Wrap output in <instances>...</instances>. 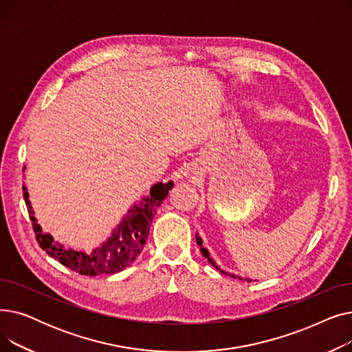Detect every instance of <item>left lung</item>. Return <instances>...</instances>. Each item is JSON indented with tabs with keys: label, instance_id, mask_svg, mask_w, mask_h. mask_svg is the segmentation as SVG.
I'll list each match as a JSON object with an SVG mask.
<instances>
[{
	"label": "left lung",
	"instance_id": "8db88e82",
	"mask_svg": "<svg viewBox=\"0 0 352 352\" xmlns=\"http://www.w3.org/2000/svg\"><path fill=\"white\" fill-rule=\"evenodd\" d=\"M197 244H198V245L201 247V252H202V255H204V256L207 258V260H208V261L211 263V265H214V267H215V268H217L218 271H221V272H223V274H227V275L232 276V278H238V280H243V278H241V276H235L234 274H228V272H226V271H223V270H219V268H218V265H217V264L214 263V260H212V258L210 256V252H208V250H206L204 247H202V239H201V238H199L198 235H197ZM247 281H251V280H248V278H247Z\"/></svg>",
	"mask_w": 352,
	"mask_h": 352
}]
</instances>
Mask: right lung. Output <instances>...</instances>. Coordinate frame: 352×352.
<instances>
[{
    "mask_svg": "<svg viewBox=\"0 0 352 352\" xmlns=\"http://www.w3.org/2000/svg\"><path fill=\"white\" fill-rule=\"evenodd\" d=\"M173 187L174 184L171 181L166 184H155L150 191V195L144 197L138 204L128 211V215L124 217L122 223L114 231L113 236H109L102 247L96 248L91 254L64 250L63 247L55 245L52 243V236L43 234L41 227L35 223L25 186H23V192L38 245L54 260H57L69 270L81 275L92 276L101 274H116L134 263L144 248L148 234H150V226L157 208L161 206V202L166 198Z\"/></svg>",
    "mask_w": 352,
    "mask_h": 352,
    "instance_id": "1",
    "label": "right lung"
}]
</instances>
